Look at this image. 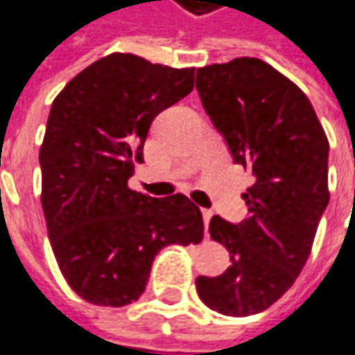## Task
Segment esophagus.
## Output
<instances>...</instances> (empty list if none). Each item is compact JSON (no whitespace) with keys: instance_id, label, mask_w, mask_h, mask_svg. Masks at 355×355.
<instances>
[{"instance_id":"esophagus-1","label":"esophagus","mask_w":355,"mask_h":355,"mask_svg":"<svg viewBox=\"0 0 355 355\" xmlns=\"http://www.w3.org/2000/svg\"><path fill=\"white\" fill-rule=\"evenodd\" d=\"M202 216H204L205 230H207V225H209V220H211V216H214V211H211V209H202Z\"/></svg>"}]
</instances>
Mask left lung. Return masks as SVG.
<instances>
[{
    "mask_svg": "<svg viewBox=\"0 0 355 355\" xmlns=\"http://www.w3.org/2000/svg\"><path fill=\"white\" fill-rule=\"evenodd\" d=\"M196 87L234 162L254 173L241 196L250 216L209 222L232 266L196 290L209 310L243 318L275 304L308 261L329 202V144L308 96L257 58L198 67Z\"/></svg>",
    "mask_w": 355,
    "mask_h": 355,
    "instance_id": "left-lung-1",
    "label": "left lung"
}]
</instances>
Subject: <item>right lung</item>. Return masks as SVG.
<instances>
[{
	"label": "right lung",
	"mask_w": 355,
	"mask_h": 355,
	"mask_svg": "<svg viewBox=\"0 0 355 355\" xmlns=\"http://www.w3.org/2000/svg\"><path fill=\"white\" fill-rule=\"evenodd\" d=\"M193 71L116 51L51 103L40 150L42 207L63 277L89 304H132L162 248L204 238L202 211L186 196L157 200L128 186L153 117L193 89Z\"/></svg>",
	"instance_id": "1"
}]
</instances>
